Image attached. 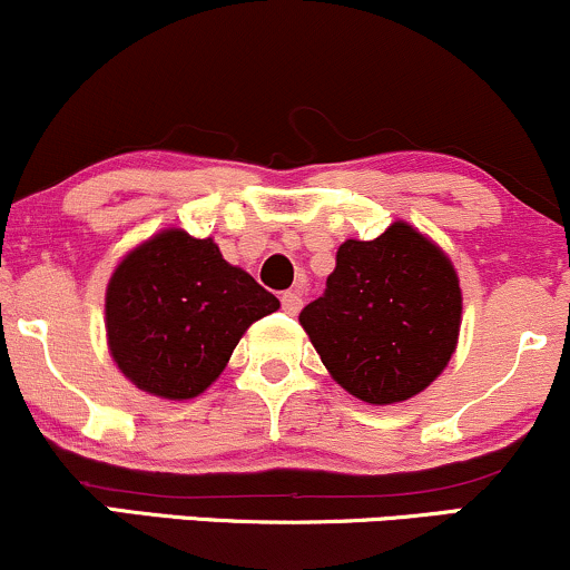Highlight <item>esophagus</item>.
I'll list each match as a JSON object with an SVG mask.
<instances>
[{
	"label": "esophagus",
	"instance_id": "34e87169",
	"mask_svg": "<svg viewBox=\"0 0 570 570\" xmlns=\"http://www.w3.org/2000/svg\"><path fill=\"white\" fill-rule=\"evenodd\" d=\"M281 307H284V313H289V316H297L299 307H303V297H299L297 292H284V297H281Z\"/></svg>",
	"mask_w": 570,
	"mask_h": 570
}]
</instances>
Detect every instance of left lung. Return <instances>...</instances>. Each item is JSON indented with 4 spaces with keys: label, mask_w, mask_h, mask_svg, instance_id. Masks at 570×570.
Masks as SVG:
<instances>
[{
    "label": "left lung",
    "mask_w": 570,
    "mask_h": 570,
    "mask_svg": "<svg viewBox=\"0 0 570 570\" xmlns=\"http://www.w3.org/2000/svg\"><path fill=\"white\" fill-rule=\"evenodd\" d=\"M461 313V281L448 254L396 219L375 240L340 244L324 297L303 307L299 324L337 385L383 407L442 375Z\"/></svg>",
    "instance_id": "left-lung-1"
}]
</instances>
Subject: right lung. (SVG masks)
I'll return each instance as SVG.
<instances>
[{
	"mask_svg": "<svg viewBox=\"0 0 570 570\" xmlns=\"http://www.w3.org/2000/svg\"><path fill=\"white\" fill-rule=\"evenodd\" d=\"M278 307L214 238L166 227L130 248L109 278V356L144 394L185 402L217 381L248 326Z\"/></svg>",
	"mask_w": 570,
	"mask_h": 570,
	"instance_id": "right-lung-1",
	"label": "right lung"
}]
</instances>
